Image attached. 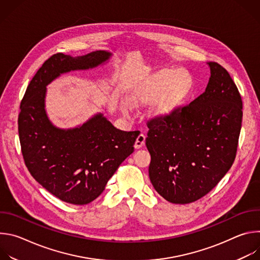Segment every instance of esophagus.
Masks as SVG:
<instances>
[{"label": "esophagus", "mask_w": 260, "mask_h": 260, "mask_svg": "<svg viewBox=\"0 0 260 260\" xmlns=\"http://www.w3.org/2000/svg\"><path fill=\"white\" fill-rule=\"evenodd\" d=\"M145 139H146V137H145L144 134H140L138 136V138H137V140L135 142V148H136V149H140V148L145 144Z\"/></svg>", "instance_id": "34e87169"}]
</instances>
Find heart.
Wrapping results in <instances>:
<instances>
[{
    "label": "heart",
    "mask_w": 260,
    "mask_h": 260,
    "mask_svg": "<svg viewBox=\"0 0 260 260\" xmlns=\"http://www.w3.org/2000/svg\"><path fill=\"white\" fill-rule=\"evenodd\" d=\"M194 81L191 74L185 69L165 68L148 77L143 84L128 96V103L134 108L149 106L151 115L157 120L172 117L183 106L193 90ZM124 115H129L126 103L120 104Z\"/></svg>",
    "instance_id": "1"
}]
</instances>
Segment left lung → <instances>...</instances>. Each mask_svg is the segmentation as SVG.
<instances>
[{
	"label": "left lung",
	"instance_id": "left-lung-1",
	"mask_svg": "<svg viewBox=\"0 0 260 260\" xmlns=\"http://www.w3.org/2000/svg\"><path fill=\"white\" fill-rule=\"evenodd\" d=\"M203 94L165 120L148 122L149 178L172 204H189L210 192L234 164L243 104L229 72L209 61Z\"/></svg>",
	"mask_w": 260,
	"mask_h": 260
}]
</instances>
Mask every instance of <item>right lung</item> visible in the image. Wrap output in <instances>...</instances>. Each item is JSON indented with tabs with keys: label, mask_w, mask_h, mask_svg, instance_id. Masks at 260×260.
Masks as SVG:
<instances>
[{
	"label": "right lung",
	"mask_w": 260,
	"mask_h": 260,
	"mask_svg": "<svg viewBox=\"0 0 260 260\" xmlns=\"http://www.w3.org/2000/svg\"><path fill=\"white\" fill-rule=\"evenodd\" d=\"M111 56L106 50L52 55L36 73L20 104L18 134L25 166L47 191L69 204L86 205L101 196L134 152L139 132L117 129L103 113L76 127H57L46 112V87L62 74L96 68Z\"/></svg>",
	"instance_id": "obj_1"
}]
</instances>
